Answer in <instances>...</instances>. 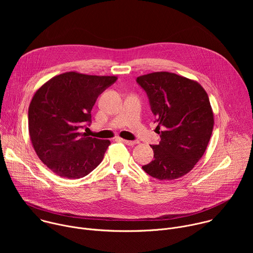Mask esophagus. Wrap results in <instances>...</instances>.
<instances>
[{
	"label": "esophagus",
	"instance_id": "34e87169",
	"mask_svg": "<svg viewBox=\"0 0 253 253\" xmlns=\"http://www.w3.org/2000/svg\"><path fill=\"white\" fill-rule=\"evenodd\" d=\"M119 141H121L122 143H124V144H126V145H129V146H134L138 143L137 141H129V140H125L123 138H119Z\"/></svg>",
	"mask_w": 253,
	"mask_h": 253
}]
</instances>
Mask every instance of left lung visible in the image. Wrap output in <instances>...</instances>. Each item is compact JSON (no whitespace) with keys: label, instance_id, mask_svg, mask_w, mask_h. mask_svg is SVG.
I'll use <instances>...</instances> for the list:
<instances>
[{"label":"left lung","instance_id":"obj_1","mask_svg":"<svg viewBox=\"0 0 253 253\" xmlns=\"http://www.w3.org/2000/svg\"><path fill=\"white\" fill-rule=\"evenodd\" d=\"M136 81L148 95L161 138L158 145H150L154 160L142 168L158 180L182 177L201 159L212 134L208 95L198 82L170 72H154Z\"/></svg>","mask_w":253,"mask_h":253}]
</instances>
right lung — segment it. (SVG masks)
Instances as JSON below:
<instances>
[{
    "mask_svg": "<svg viewBox=\"0 0 253 253\" xmlns=\"http://www.w3.org/2000/svg\"><path fill=\"white\" fill-rule=\"evenodd\" d=\"M117 79L66 72L35 92L28 112L30 139L40 160L57 175L82 178L102 162L110 141L80 131L91 122L98 96Z\"/></svg>",
    "mask_w": 253,
    "mask_h": 253,
    "instance_id": "right-lung-1",
    "label": "right lung"
}]
</instances>
